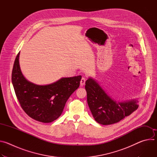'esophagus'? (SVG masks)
I'll return each mask as SVG.
<instances>
[{
	"label": "esophagus",
	"instance_id": "esophagus-1",
	"mask_svg": "<svg viewBox=\"0 0 157 157\" xmlns=\"http://www.w3.org/2000/svg\"><path fill=\"white\" fill-rule=\"evenodd\" d=\"M85 82H86V79L84 78H81V80L80 81V84H81V86H84L85 84Z\"/></svg>",
	"mask_w": 157,
	"mask_h": 157
}]
</instances>
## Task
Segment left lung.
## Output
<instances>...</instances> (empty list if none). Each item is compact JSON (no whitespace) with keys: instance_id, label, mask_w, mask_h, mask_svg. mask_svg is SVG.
Instances as JSON below:
<instances>
[{"instance_id":"obj_1","label":"left lung","mask_w":157,"mask_h":157,"mask_svg":"<svg viewBox=\"0 0 157 157\" xmlns=\"http://www.w3.org/2000/svg\"><path fill=\"white\" fill-rule=\"evenodd\" d=\"M87 101L95 121L102 125L117 123L137 109L138 100L116 101L93 78L86 81Z\"/></svg>"}]
</instances>
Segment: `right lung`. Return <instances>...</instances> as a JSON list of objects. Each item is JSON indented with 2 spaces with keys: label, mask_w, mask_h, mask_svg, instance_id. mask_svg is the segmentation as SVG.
I'll return each mask as SVG.
<instances>
[{
  "label": "right lung",
  "mask_w": 157,
  "mask_h": 157,
  "mask_svg": "<svg viewBox=\"0 0 157 157\" xmlns=\"http://www.w3.org/2000/svg\"><path fill=\"white\" fill-rule=\"evenodd\" d=\"M18 53L12 70V82L16 96L25 113L35 121L49 123L62 114L66 101L79 87L81 76L62 78L46 85L28 81L22 74Z\"/></svg>",
  "instance_id": "obj_1"
}]
</instances>
